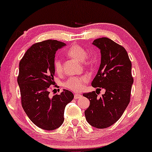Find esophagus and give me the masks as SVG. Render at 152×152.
I'll return each instance as SVG.
<instances>
[{
    "mask_svg": "<svg viewBox=\"0 0 152 152\" xmlns=\"http://www.w3.org/2000/svg\"><path fill=\"white\" fill-rule=\"evenodd\" d=\"M82 97V95L81 94H75L74 95V98L75 99H77V98H80Z\"/></svg>",
    "mask_w": 152,
    "mask_h": 152,
    "instance_id": "34e87169",
    "label": "esophagus"
}]
</instances>
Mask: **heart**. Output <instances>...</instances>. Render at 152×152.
Returning a JSON list of instances; mask_svg holds the SVG:
<instances>
[{
  "mask_svg": "<svg viewBox=\"0 0 152 152\" xmlns=\"http://www.w3.org/2000/svg\"><path fill=\"white\" fill-rule=\"evenodd\" d=\"M66 54L70 58L76 59L79 61H83L84 64H86L89 61V58L87 56V51L80 45H72L67 50ZM53 66L56 73L61 74L63 72L62 62L59 58H56L54 59ZM87 82L88 77L86 75L72 77L65 82L64 86L65 87L73 91H80L83 89Z\"/></svg>",
  "mask_w": 152,
  "mask_h": 152,
  "instance_id": "heart-1",
  "label": "heart"
}]
</instances>
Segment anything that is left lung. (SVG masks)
Returning a JSON list of instances; mask_svg holds the SVG:
<instances>
[{
	"label": "left lung",
	"mask_w": 152,
	"mask_h": 152,
	"mask_svg": "<svg viewBox=\"0 0 152 152\" xmlns=\"http://www.w3.org/2000/svg\"><path fill=\"white\" fill-rule=\"evenodd\" d=\"M93 45L100 49L101 63L91 85L104 88L105 93L100 98L96 91L84 94L90 101L84 114L91 126L105 129L119 119L130 102L133 83L131 61L125 48L110 38L96 39Z\"/></svg>",
	"instance_id": "8db88e82"
}]
</instances>
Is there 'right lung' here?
<instances>
[{
  "label": "right lung",
  "mask_w": 152,
  "mask_h": 152,
  "mask_svg": "<svg viewBox=\"0 0 152 152\" xmlns=\"http://www.w3.org/2000/svg\"><path fill=\"white\" fill-rule=\"evenodd\" d=\"M66 45L57 40H47L33 45L19 62L17 82L20 88L21 105L31 121L40 129L52 131L64 121V110L74 98L64 89L50 97L54 80V61L58 49Z\"/></svg>",
  "instance_id": "obj_1"
}]
</instances>
